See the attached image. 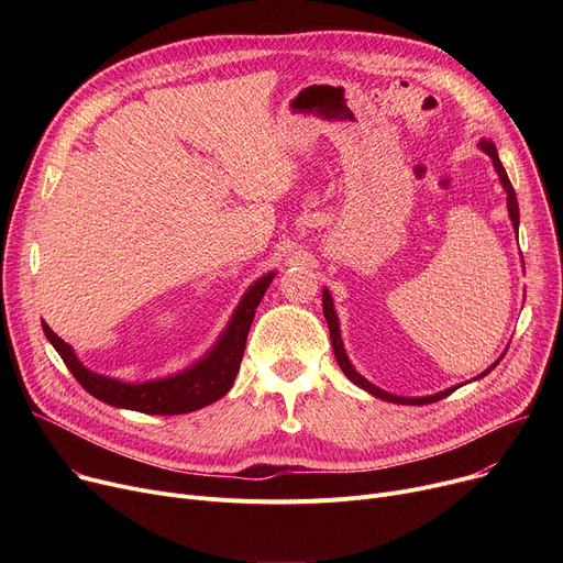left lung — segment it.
<instances>
[{
	"label": "left lung",
	"mask_w": 563,
	"mask_h": 563,
	"mask_svg": "<svg viewBox=\"0 0 563 563\" xmlns=\"http://www.w3.org/2000/svg\"><path fill=\"white\" fill-rule=\"evenodd\" d=\"M479 147L482 151L493 159V166H495V173H497V177H499V183H501V187H505V191H507V210H509V219H511V225H514V230H516V234H518V225H520V212H518V198H516V191H514V187H511V183H509V175H507V170H505V166H501V162H499V157H497V151H495V143L493 141H488V139H482L479 141ZM321 306H323V317H327V323H329V331H331V344H333V353H335V358H338V365H340V369L344 372V376L351 380V383H356L358 388H363L365 393H369V395H374V397H378V399H383V401H393V404H404V406H422V404H433V401H440V399H445L448 395H452L454 390H459L461 386H454V388H448V390H440V393H435V395H427V397H399V395H393V393H386V390H380L378 386H374V383H369L356 367L351 365V361H349V356H346V351H344V342H342V335H340V319H338V312H335V306H333V297H331V291L323 287V291H321ZM505 358V353H501V356L488 367V369H484L479 376H475V380L477 378H484L488 372H493L495 369V365Z\"/></svg>",
	"instance_id": "left-lung-1"
}]
</instances>
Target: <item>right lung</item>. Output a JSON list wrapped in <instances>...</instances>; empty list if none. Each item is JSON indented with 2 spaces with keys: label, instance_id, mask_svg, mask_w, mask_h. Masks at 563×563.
<instances>
[{
  "label": "right lung",
  "instance_id": "add662e5",
  "mask_svg": "<svg viewBox=\"0 0 563 563\" xmlns=\"http://www.w3.org/2000/svg\"><path fill=\"white\" fill-rule=\"evenodd\" d=\"M276 274L278 272L260 276L244 291L242 301L236 303L219 340L202 358L168 376L134 383V380H121L107 374H98L93 369H88L77 358L75 349L58 338L45 321H43V333L49 340V344L56 349L58 356L64 358L73 376L81 383V388L86 393H91L96 399L115 408L147 412V416H180V412L205 408L214 404L217 399H221L223 395H228V390L234 383V376L242 365L246 338L251 331L255 310L264 297L266 287H269L272 280L276 278Z\"/></svg>",
  "mask_w": 563,
  "mask_h": 563
}]
</instances>
